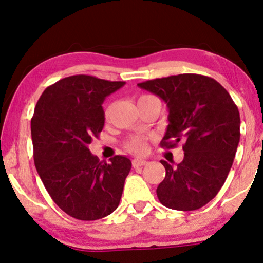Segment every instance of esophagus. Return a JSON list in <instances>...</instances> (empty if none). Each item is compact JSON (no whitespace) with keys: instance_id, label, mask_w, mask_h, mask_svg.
Returning <instances> with one entry per match:
<instances>
[{"instance_id":"34e87169","label":"esophagus","mask_w":263,"mask_h":263,"mask_svg":"<svg viewBox=\"0 0 263 263\" xmlns=\"http://www.w3.org/2000/svg\"><path fill=\"white\" fill-rule=\"evenodd\" d=\"M147 164V162L146 160H144V159H133L132 160V166L133 167H140V166H144V165H146Z\"/></svg>"}]
</instances>
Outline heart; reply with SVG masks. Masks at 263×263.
I'll return each instance as SVG.
<instances>
[{
  "instance_id": "1",
  "label": "heart",
  "mask_w": 263,
  "mask_h": 263,
  "mask_svg": "<svg viewBox=\"0 0 263 263\" xmlns=\"http://www.w3.org/2000/svg\"><path fill=\"white\" fill-rule=\"evenodd\" d=\"M148 98H154L152 96H142L138 99V103L139 101H143V100H146ZM106 116H107V112H106ZM126 148L132 154H136V155H142L144 154L145 151H146V143H145V139L143 137H132L126 142Z\"/></svg>"
}]
</instances>
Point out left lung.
<instances>
[{
  "instance_id": "obj_1",
  "label": "left lung",
  "mask_w": 263,
  "mask_h": 263,
  "mask_svg": "<svg viewBox=\"0 0 263 263\" xmlns=\"http://www.w3.org/2000/svg\"><path fill=\"white\" fill-rule=\"evenodd\" d=\"M166 104L169 125L160 146L183 140L184 158L174 166L160 160L165 178L159 202L175 210H197L224 184L240 142V113L221 84L199 74H178L138 84Z\"/></svg>"
}]
</instances>
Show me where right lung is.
<instances>
[{
  "mask_svg": "<svg viewBox=\"0 0 263 263\" xmlns=\"http://www.w3.org/2000/svg\"><path fill=\"white\" fill-rule=\"evenodd\" d=\"M125 81L72 76L47 87L30 121L34 163L55 204L81 221L112 214L131 170L127 157L99 162L88 145L105 124V98Z\"/></svg>",
  "mask_w": 263,
  "mask_h": 263,
  "instance_id": "1",
  "label": "right lung"
}]
</instances>
